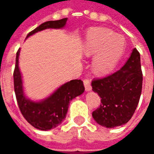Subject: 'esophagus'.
Wrapping results in <instances>:
<instances>
[{"label": "esophagus", "instance_id": "esophagus-1", "mask_svg": "<svg viewBox=\"0 0 154 154\" xmlns=\"http://www.w3.org/2000/svg\"><path fill=\"white\" fill-rule=\"evenodd\" d=\"M83 83L84 86H85V89L87 91H91V82L90 81L88 80V79H85L83 81Z\"/></svg>", "mask_w": 154, "mask_h": 154}]
</instances>
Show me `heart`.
<instances>
[{"mask_svg":"<svg viewBox=\"0 0 154 154\" xmlns=\"http://www.w3.org/2000/svg\"><path fill=\"white\" fill-rule=\"evenodd\" d=\"M125 39L109 29L97 27L88 30L83 44L85 56L91 57L94 72L100 75L110 72L122 57Z\"/></svg>","mask_w":154,"mask_h":154,"instance_id":"obj_1","label":"heart"}]
</instances>
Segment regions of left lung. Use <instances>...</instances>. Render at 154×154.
<instances>
[{"label":"left lung","instance_id":"obj_1","mask_svg":"<svg viewBox=\"0 0 154 154\" xmlns=\"http://www.w3.org/2000/svg\"><path fill=\"white\" fill-rule=\"evenodd\" d=\"M142 83L140 54L134 48L119 71L91 82L92 91L101 98L100 107L92 112L96 122L106 128H115L128 122L139 104Z\"/></svg>","mask_w":154,"mask_h":154}]
</instances>
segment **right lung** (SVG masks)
<instances>
[{
    "label": "right lung",
    "instance_id": "obj_1",
    "mask_svg": "<svg viewBox=\"0 0 154 154\" xmlns=\"http://www.w3.org/2000/svg\"><path fill=\"white\" fill-rule=\"evenodd\" d=\"M67 18L59 20H50L41 24L38 27L29 32L26 38L37 32L46 29H63L65 27ZM19 49L15 57L14 71V87L17 103L25 119L32 126L40 130H49L62 124L66 118L68 105L75 97L80 96L85 91L82 80H72L63 84L50 96L41 100H32L25 96L23 87L21 72L19 67Z\"/></svg>",
    "mask_w": 154,
    "mask_h": 154
}]
</instances>
